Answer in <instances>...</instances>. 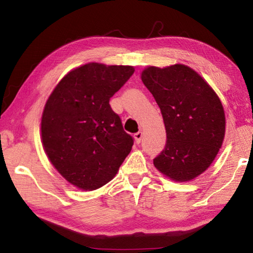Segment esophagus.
Segmentation results:
<instances>
[{
  "mask_svg": "<svg viewBox=\"0 0 253 253\" xmlns=\"http://www.w3.org/2000/svg\"><path fill=\"white\" fill-rule=\"evenodd\" d=\"M134 137H135L136 143H137V144H139L140 142H142V138H143V132H142V131L136 132V134L134 135Z\"/></svg>",
  "mask_w": 253,
  "mask_h": 253,
  "instance_id": "34e87169",
  "label": "esophagus"
}]
</instances>
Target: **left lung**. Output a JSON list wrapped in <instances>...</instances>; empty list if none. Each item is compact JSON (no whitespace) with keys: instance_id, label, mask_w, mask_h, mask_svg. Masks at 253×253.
<instances>
[{"instance_id":"obj_1","label":"left lung","mask_w":253,"mask_h":253,"mask_svg":"<svg viewBox=\"0 0 253 253\" xmlns=\"http://www.w3.org/2000/svg\"><path fill=\"white\" fill-rule=\"evenodd\" d=\"M142 81L155 98L166 129L165 147L154 165L176 182L198 177L223 143L225 116L219 97L198 72L184 65L148 67Z\"/></svg>"}]
</instances>
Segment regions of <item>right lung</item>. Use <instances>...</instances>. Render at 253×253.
<instances>
[{
  "label": "right lung",
  "mask_w": 253,
  "mask_h": 253,
  "mask_svg": "<svg viewBox=\"0 0 253 253\" xmlns=\"http://www.w3.org/2000/svg\"><path fill=\"white\" fill-rule=\"evenodd\" d=\"M134 71L131 66L87 63L63 77L46 100L42 144L55 169L76 187L105 185L130 153L134 138L109 100Z\"/></svg>",
  "instance_id": "1"
}]
</instances>
